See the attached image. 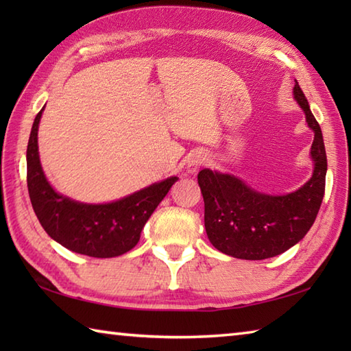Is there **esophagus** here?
<instances>
[{"instance_id":"esophagus-1","label":"esophagus","mask_w":351,"mask_h":351,"mask_svg":"<svg viewBox=\"0 0 351 351\" xmlns=\"http://www.w3.org/2000/svg\"><path fill=\"white\" fill-rule=\"evenodd\" d=\"M208 162V156L205 152H195L193 154L190 158H189V171L190 173H195V171H197L200 167L205 166V164Z\"/></svg>"}]
</instances>
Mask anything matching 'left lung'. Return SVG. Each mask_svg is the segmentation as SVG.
<instances>
[{"mask_svg": "<svg viewBox=\"0 0 351 351\" xmlns=\"http://www.w3.org/2000/svg\"><path fill=\"white\" fill-rule=\"evenodd\" d=\"M294 98L315 132L311 147L314 175L302 189L287 196H268L252 190L235 176L210 169L199 171L206 235L215 249L229 256L259 261L280 255L299 243L314 225L324 196L327 156L322 128L297 81Z\"/></svg>", "mask_w": 351, "mask_h": 351, "instance_id": "1", "label": "left lung"}]
</instances>
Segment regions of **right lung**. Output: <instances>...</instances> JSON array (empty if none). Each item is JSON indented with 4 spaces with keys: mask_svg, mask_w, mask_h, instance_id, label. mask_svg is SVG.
Masks as SVG:
<instances>
[{
    "mask_svg": "<svg viewBox=\"0 0 351 351\" xmlns=\"http://www.w3.org/2000/svg\"><path fill=\"white\" fill-rule=\"evenodd\" d=\"M37 113L27 147V187L42 228L63 247L92 258H113L130 252L140 232L178 178L154 184L134 195L106 205H86L52 190L39 160Z\"/></svg>",
    "mask_w": 351,
    "mask_h": 351,
    "instance_id": "obj_1",
    "label": "right lung"
}]
</instances>
